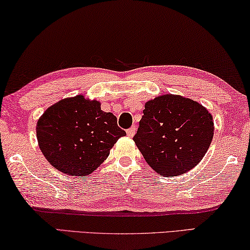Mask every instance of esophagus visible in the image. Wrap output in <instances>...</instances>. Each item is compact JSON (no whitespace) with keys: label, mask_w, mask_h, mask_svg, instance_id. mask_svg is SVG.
Listing matches in <instances>:
<instances>
[{"label":"esophagus","mask_w":250,"mask_h":250,"mask_svg":"<svg viewBox=\"0 0 250 250\" xmlns=\"http://www.w3.org/2000/svg\"><path fill=\"white\" fill-rule=\"evenodd\" d=\"M126 133H127V135H128V137H134V135L136 134V127H135V126H133V127H130V128H128L127 130H126Z\"/></svg>","instance_id":"esophagus-1"}]
</instances>
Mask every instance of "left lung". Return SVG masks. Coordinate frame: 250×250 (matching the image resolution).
Segmentation results:
<instances>
[{
    "label": "left lung",
    "mask_w": 250,
    "mask_h": 250,
    "mask_svg": "<svg viewBox=\"0 0 250 250\" xmlns=\"http://www.w3.org/2000/svg\"><path fill=\"white\" fill-rule=\"evenodd\" d=\"M143 113L134 142L157 173L180 176L203 159L214 136L207 107L185 96L164 94L146 102Z\"/></svg>",
    "instance_id": "obj_1"
}]
</instances>
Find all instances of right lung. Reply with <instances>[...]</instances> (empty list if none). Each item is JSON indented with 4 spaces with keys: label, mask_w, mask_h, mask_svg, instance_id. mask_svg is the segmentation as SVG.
I'll list each match as a JSON object with an SVG mask.
<instances>
[{
    "label": "right lung",
    "mask_w": 250,
    "mask_h": 250,
    "mask_svg": "<svg viewBox=\"0 0 250 250\" xmlns=\"http://www.w3.org/2000/svg\"><path fill=\"white\" fill-rule=\"evenodd\" d=\"M38 146L52 167L64 174L89 176L107 158L125 130L112 113L84 95L60 100L48 107L36 125Z\"/></svg>",
    "instance_id": "right-lung-1"
}]
</instances>
